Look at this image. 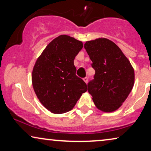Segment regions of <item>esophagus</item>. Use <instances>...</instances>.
Returning a JSON list of instances; mask_svg holds the SVG:
<instances>
[{
    "label": "esophagus",
    "instance_id": "obj_1",
    "mask_svg": "<svg viewBox=\"0 0 151 151\" xmlns=\"http://www.w3.org/2000/svg\"><path fill=\"white\" fill-rule=\"evenodd\" d=\"M83 80L84 81V82H85V83H86L87 84V82H88V78L87 77H85L83 79Z\"/></svg>",
    "mask_w": 151,
    "mask_h": 151
}]
</instances>
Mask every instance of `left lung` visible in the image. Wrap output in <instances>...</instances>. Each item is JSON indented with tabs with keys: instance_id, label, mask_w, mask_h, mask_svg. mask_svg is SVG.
<instances>
[{
	"instance_id": "1",
	"label": "left lung",
	"mask_w": 151,
	"mask_h": 151,
	"mask_svg": "<svg viewBox=\"0 0 151 151\" xmlns=\"http://www.w3.org/2000/svg\"><path fill=\"white\" fill-rule=\"evenodd\" d=\"M84 49L96 71L94 80L88 84V91L99 110L113 112L122 105L133 87V67L119 47L107 38L86 41Z\"/></svg>"
}]
</instances>
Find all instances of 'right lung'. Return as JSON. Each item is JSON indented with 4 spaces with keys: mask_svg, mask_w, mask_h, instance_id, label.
<instances>
[{
    "mask_svg": "<svg viewBox=\"0 0 151 151\" xmlns=\"http://www.w3.org/2000/svg\"><path fill=\"white\" fill-rule=\"evenodd\" d=\"M83 47L81 41L60 35L48 44L33 68L32 85L37 98L55 114L71 111L88 90L76 75L73 60Z\"/></svg>",
    "mask_w": 151,
    "mask_h": 151,
    "instance_id": "obj_1",
    "label": "right lung"
}]
</instances>
